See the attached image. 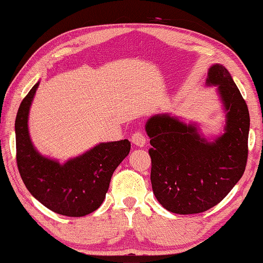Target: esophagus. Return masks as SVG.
Listing matches in <instances>:
<instances>
[{
    "mask_svg": "<svg viewBox=\"0 0 263 263\" xmlns=\"http://www.w3.org/2000/svg\"><path fill=\"white\" fill-rule=\"evenodd\" d=\"M132 142L137 147H144L146 145V138L141 132H136L132 136Z\"/></svg>",
    "mask_w": 263,
    "mask_h": 263,
    "instance_id": "esophagus-1",
    "label": "esophagus"
}]
</instances>
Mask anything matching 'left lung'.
Returning <instances> with one entry per match:
<instances>
[{"instance_id": "8db88e82", "label": "left lung", "mask_w": 263, "mask_h": 263, "mask_svg": "<svg viewBox=\"0 0 263 263\" xmlns=\"http://www.w3.org/2000/svg\"><path fill=\"white\" fill-rule=\"evenodd\" d=\"M207 87L223 110V130L204 135L197 122L171 114L147 119L151 138V181L162 207L175 214L206 212L227 197L245 171L250 112L245 100L222 64L208 69Z\"/></svg>"}]
</instances>
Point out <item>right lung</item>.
Instances as JSON below:
<instances>
[{"instance_id": "1", "label": "right lung", "mask_w": 263, "mask_h": 263, "mask_svg": "<svg viewBox=\"0 0 263 263\" xmlns=\"http://www.w3.org/2000/svg\"><path fill=\"white\" fill-rule=\"evenodd\" d=\"M39 85L40 80L23 100L17 112L19 174L28 192L45 207L64 216H85L101 206L114 171L128 155L131 142L127 139L100 142L64 163L42 155L33 145L28 131V116Z\"/></svg>"}]
</instances>
